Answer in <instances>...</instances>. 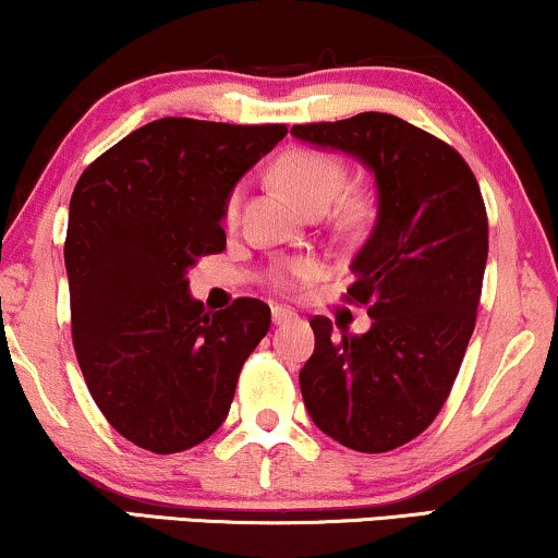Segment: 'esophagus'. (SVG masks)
I'll list each match as a JSON object with an SVG mask.
<instances>
[{"label":"esophagus","instance_id":"1","mask_svg":"<svg viewBox=\"0 0 558 558\" xmlns=\"http://www.w3.org/2000/svg\"><path fill=\"white\" fill-rule=\"evenodd\" d=\"M294 319H296V315L292 310H287V307H274L271 310V323L277 327H284L289 323H294Z\"/></svg>","mask_w":558,"mask_h":558}]
</instances>
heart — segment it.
<instances>
[{"label": "heart", "mask_w": 558, "mask_h": 558, "mask_svg": "<svg viewBox=\"0 0 558 558\" xmlns=\"http://www.w3.org/2000/svg\"><path fill=\"white\" fill-rule=\"evenodd\" d=\"M277 180L292 193L300 205L307 210L327 208L332 201H338V195L345 187V170L338 159L325 155V151L315 149H292L279 159L277 167ZM243 203V190L235 187L228 195L226 203V218L235 220ZM319 274V266L312 258H300V262L289 264L287 269L277 274L279 284H289V281H310Z\"/></svg>", "instance_id": "b5f03b06"}]
</instances>
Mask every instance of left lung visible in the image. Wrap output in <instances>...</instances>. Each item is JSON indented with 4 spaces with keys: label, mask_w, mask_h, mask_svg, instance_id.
Instances as JSON below:
<instances>
[{
    "label": "left lung",
    "mask_w": 558,
    "mask_h": 558,
    "mask_svg": "<svg viewBox=\"0 0 558 558\" xmlns=\"http://www.w3.org/2000/svg\"><path fill=\"white\" fill-rule=\"evenodd\" d=\"M292 134L357 159L378 197L348 289L368 307L371 330L338 335L327 317L312 319L304 407L342 447L388 452L434 422L475 330L487 264L483 195L449 144L391 113L296 124Z\"/></svg>",
    "instance_id": "obj_1"
}]
</instances>
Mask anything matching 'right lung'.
Returning <instances> with one entry per match:
<instances>
[{"instance_id":"obj_1","label":"right lung","mask_w":558,"mask_h":558,"mask_svg":"<svg viewBox=\"0 0 558 558\" xmlns=\"http://www.w3.org/2000/svg\"><path fill=\"white\" fill-rule=\"evenodd\" d=\"M284 136V124L157 119L104 151L73 190L75 355L96 407L136 447L172 454L208 439L269 332V304L243 296L205 312L187 271L226 248L228 195Z\"/></svg>"}]
</instances>
